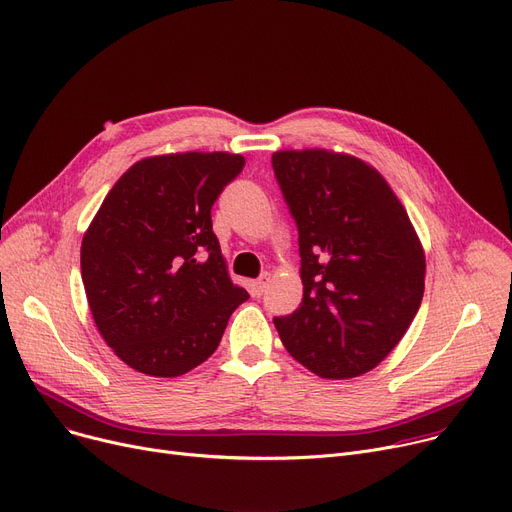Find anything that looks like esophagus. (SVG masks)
Segmentation results:
<instances>
[{
  "label": "esophagus",
  "instance_id": "esophagus-1",
  "mask_svg": "<svg viewBox=\"0 0 512 512\" xmlns=\"http://www.w3.org/2000/svg\"><path fill=\"white\" fill-rule=\"evenodd\" d=\"M270 282H272V274H263L261 278H257L253 284H251V290H253V294L255 297H261V294L267 290V286H270Z\"/></svg>",
  "mask_w": 512,
  "mask_h": 512
}]
</instances>
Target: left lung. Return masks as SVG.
Wrapping results in <instances>:
<instances>
[{"instance_id": "8db88e82", "label": "left lung", "mask_w": 512, "mask_h": 512, "mask_svg": "<svg viewBox=\"0 0 512 512\" xmlns=\"http://www.w3.org/2000/svg\"><path fill=\"white\" fill-rule=\"evenodd\" d=\"M272 166L299 228L303 301L274 317L286 351L326 380L378 367L409 330L425 253L407 209L363 159L276 151Z\"/></svg>"}]
</instances>
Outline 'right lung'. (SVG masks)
I'll list each match as a JSON object with an SVG mask.
<instances>
[{
    "label": "right lung",
    "instance_id": "obj_1",
    "mask_svg": "<svg viewBox=\"0 0 512 512\" xmlns=\"http://www.w3.org/2000/svg\"><path fill=\"white\" fill-rule=\"evenodd\" d=\"M245 157L186 151L145 157L103 199L80 245L95 326L132 369L178 378L218 348L249 299L211 230V207Z\"/></svg>",
    "mask_w": 512,
    "mask_h": 512
}]
</instances>
